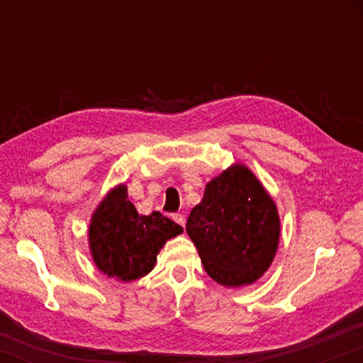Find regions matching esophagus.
Wrapping results in <instances>:
<instances>
[{"instance_id": "34e87169", "label": "esophagus", "mask_w": 363, "mask_h": 363, "mask_svg": "<svg viewBox=\"0 0 363 363\" xmlns=\"http://www.w3.org/2000/svg\"><path fill=\"white\" fill-rule=\"evenodd\" d=\"M173 219L176 220V223L177 224H179V225H186V216H184V214H181V213H177V214H174V216H173Z\"/></svg>"}]
</instances>
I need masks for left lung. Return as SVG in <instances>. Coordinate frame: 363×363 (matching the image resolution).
Segmentation results:
<instances>
[{
  "label": "left lung",
  "mask_w": 363,
  "mask_h": 363,
  "mask_svg": "<svg viewBox=\"0 0 363 363\" xmlns=\"http://www.w3.org/2000/svg\"><path fill=\"white\" fill-rule=\"evenodd\" d=\"M186 230L206 274L227 288L255 284L272 264L280 216L270 194L247 164L233 163L206 184Z\"/></svg>",
  "instance_id": "8db88e82"
}]
</instances>
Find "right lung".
<instances>
[{
    "mask_svg": "<svg viewBox=\"0 0 363 363\" xmlns=\"http://www.w3.org/2000/svg\"><path fill=\"white\" fill-rule=\"evenodd\" d=\"M182 227L160 211L139 214L128 200V187L108 190L91 216L88 243L96 267L118 281L144 277L155 267L157 255Z\"/></svg>",
    "mask_w": 363,
    "mask_h": 363,
    "instance_id": "obj_1",
    "label": "right lung"
}]
</instances>
